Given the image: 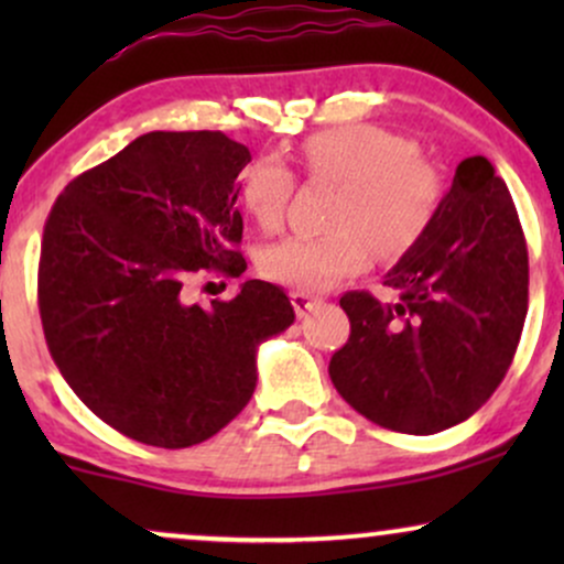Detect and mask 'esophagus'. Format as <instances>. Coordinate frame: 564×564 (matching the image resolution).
<instances>
[{
    "label": "esophagus",
    "mask_w": 564,
    "mask_h": 564,
    "mask_svg": "<svg viewBox=\"0 0 564 564\" xmlns=\"http://www.w3.org/2000/svg\"><path fill=\"white\" fill-rule=\"evenodd\" d=\"M291 304H294L296 315H300V318H304V315H307L310 310L318 307L321 300H318V296L307 294V291H291Z\"/></svg>",
    "instance_id": "34e87169"
}]
</instances>
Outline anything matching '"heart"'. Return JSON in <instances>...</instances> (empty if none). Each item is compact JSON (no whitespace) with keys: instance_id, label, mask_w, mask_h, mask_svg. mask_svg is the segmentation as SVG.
<instances>
[{"instance_id":"b5f03b06","label":"heart","mask_w":564,"mask_h":564,"mask_svg":"<svg viewBox=\"0 0 564 564\" xmlns=\"http://www.w3.org/2000/svg\"><path fill=\"white\" fill-rule=\"evenodd\" d=\"M300 159L313 180L339 185L323 236H291L262 251L260 270L300 291L332 289L371 262L411 249L443 200L437 166L405 134L377 124H345L302 140ZM294 196V174L278 156H260L241 174L246 212L262 230H278Z\"/></svg>"}]
</instances>
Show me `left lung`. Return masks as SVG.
<instances>
[{
    "instance_id": "left-lung-1",
    "label": "left lung",
    "mask_w": 564,
    "mask_h": 564,
    "mask_svg": "<svg viewBox=\"0 0 564 564\" xmlns=\"http://www.w3.org/2000/svg\"><path fill=\"white\" fill-rule=\"evenodd\" d=\"M384 286L398 300L347 291L349 339L328 373L368 422L435 435L464 422L501 379L528 315V246L509 187L488 159L456 166L426 232Z\"/></svg>"
}]
</instances>
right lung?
Masks as SVG:
<instances>
[{
	"instance_id": "obj_1",
	"label": "right lung",
	"mask_w": 564,
	"mask_h": 564,
	"mask_svg": "<svg viewBox=\"0 0 564 564\" xmlns=\"http://www.w3.org/2000/svg\"><path fill=\"white\" fill-rule=\"evenodd\" d=\"M223 132H148L63 187L44 223L39 315L63 379L95 416L156 448L217 435L257 387V347L294 323L283 289L246 281L209 307L196 275L238 278V174Z\"/></svg>"
}]
</instances>
